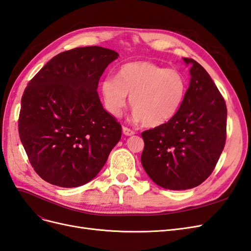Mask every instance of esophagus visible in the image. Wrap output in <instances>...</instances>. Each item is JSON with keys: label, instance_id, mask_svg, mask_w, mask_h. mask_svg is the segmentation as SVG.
<instances>
[{"label": "esophagus", "instance_id": "obj_1", "mask_svg": "<svg viewBox=\"0 0 251 251\" xmlns=\"http://www.w3.org/2000/svg\"><path fill=\"white\" fill-rule=\"evenodd\" d=\"M123 131H124V134L126 136H132V135L135 134V132L133 130H131L130 127H127V126H124L123 127Z\"/></svg>", "mask_w": 251, "mask_h": 251}]
</instances>
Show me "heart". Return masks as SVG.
Here are the masks:
<instances>
[{
    "label": "heart",
    "instance_id": "heart-1",
    "mask_svg": "<svg viewBox=\"0 0 251 251\" xmlns=\"http://www.w3.org/2000/svg\"><path fill=\"white\" fill-rule=\"evenodd\" d=\"M100 88L105 109L112 115H119L130 96L133 112L148 127L170 121L186 94V81L179 71L148 60L123 65L117 78L105 77Z\"/></svg>",
    "mask_w": 251,
    "mask_h": 251
}]
</instances>
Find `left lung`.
I'll use <instances>...</instances> for the list:
<instances>
[{
  "instance_id": "1",
  "label": "left lung",
  "mask_w": 251,
  "mask_h": 251,
  "mask_svg": "<svg viewBox=\"0 0 251 251\" xmlns=\"http://www.w3.org/2000/svg\"><path fill=\"white\" fill-rule=\"evenodd\" d=\"M191 82L178 113L142 132L141 163L156 184L182 191L200 185L215 170L226 141L227 108L206 70L193 58Z\"/></svg>"
}]
</instances>
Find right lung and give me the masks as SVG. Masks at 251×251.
<instances>
[{
	"instance_id": "1",
	"label": "right lung",
	"mask_w": 251,
	"mask_h": 251,
	"mask_svg": "<svg viewBox=\"0 0 251 251\" xmlns=\"http://www.w3.org/2000/svg\"><path fill=\"white\" fill-rule=\"evenodd\" d=\"M114 50L74 48L52 57L22 96L19 134L29 162L53 185L76 187L102 169L121 137V126L97 93Z\"/></svg>"
}]
</instances>
